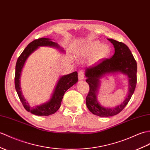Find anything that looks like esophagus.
Returning <instances> with one entry per match:
<instances>
[{
	"instance_id": "obj_1",
	"label": "esophagus",
	"mask_w": 150,
	"mask_h": 150,
	"mask_svg": "<svg viewBox=\"0 0 150 150\" xmlns=\"http://www.w3.org/2000/svg\"><path fill=\"white\" fill-rule=\"evenodd\" d=\"M78 76L79 80H83L84 79V74H83V71L82 70H80L78 73Z\"/></svg>"
}]
</instances>
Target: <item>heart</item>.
<instances>
[{"instance_id":"1","label":"heart","mask_w":150,"mask_h":150,"mask_svg":"<svg viewBox=\"0 0 150 150\" xmlns=\"http://www.w3.org/2000/svg\"><path fill=\"white\" fill-rule=\"evenodd\" d=\"M110 48L106 44H102L98 41H94L89 43L84 48L86 54L91 55L93 54L92 60L97 62L101 59L107 57L110 54Z\"/></svg>"}]
</instances>
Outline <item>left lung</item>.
I'll return each mask as SVG.
<instances>
[{"label": "left lung", "instance_id": "left-lung-1", "mask_svg": "<svg viewBox=\"0 0 150 150\" xmlns=\"http://www.w3.org/2000/svg\"><path fill=\"white\" fill-rule=\"evenodd\" d=\"M114 45V54L110 59H105L98 64L86 69V82L89 91L86 96L87 107L93 114L100 117H109L120 113L129 102L137 83V62L126 45L113 39H108ZM120 72L129 77V93L126 98L120 105L113 108L100 106L96 99L99 86V79L105 74Z\"/></svg>", "mask_w": 150, "mask_h": 150}]
</instances>
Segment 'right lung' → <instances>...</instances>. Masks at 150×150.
<instances>
[{
    "instance_id": "obj_1",
    "label": "right lung",
    "mask_w": 150,
    "mask_h": 150,
    "mask_svg": "<svg viewBox=\"0 0 150 150\" xmlns=\"http://www.w3.org/2000/svg\"><path fill=\"white\" fill-rule=\"evenodd\" d=\"M51 47L59 48L61 51H64L62 48L59 46L57 43L52 41L49 38H42L38 40H34L30 42L27 47L24 49L22 53L20 54L19 57L17 59L16 68H15V86L16 91L18 94L19 98L22 102L23 107L28 112H30L33 114L37 116H49L57 112L61 106L62 98L65 92L74 86L78 81V74L76 71L73 72L67 75L62 76L59 79L57 83L54 91L52 94L51 98L47 102L41 104L40 105L32 107L29 104L22 95V91L20 85V78L21 71L25 64L27 59L29 55L35 51L39 47Z\"/></svg>"
}]
</instances>
